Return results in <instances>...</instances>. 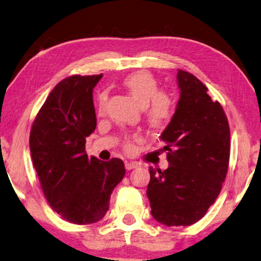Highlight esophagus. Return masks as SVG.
Wrapping results in <instances>:
<instances>
[{"label": "esophagus", "mask_w": 261, "mask_h": 261, "mask_svg": "<svg viewBox=\"0 0 261 261\" xmlns=\"http://www.w3.org/2000/svg\"><path fill=\"white\" fill-rule=\"evenodd\" d=\"M138 167L137 162H125V168L126 170H131V169H135Z\"/></svg>", "instance_id": "obj_1"}]
</instances>
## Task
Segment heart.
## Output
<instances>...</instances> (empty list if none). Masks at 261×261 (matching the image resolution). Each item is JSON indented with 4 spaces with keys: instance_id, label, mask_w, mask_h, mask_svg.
<instances>
[{
    "instance_id": "b5f03b06",
    "label": "heart",
    "mask_w": 261,
    "mask_h": 261,
    "mask_svg": "<svg viewBox=\"0 0 261 261\" xmlns=\"http://www.w3.org/2000/svg\"><path fill=\"white\" fill-rule=\"evenodd\" d=\"M125 87L132 98L138 102L141 108L145 109L146 119L153 127L167 125L174 113V100L166 92L159 91V83L155 76L148 71H137L125 76L123 80ZM108 101V94L102 92L98 95V112L104 113ZM127 151L134 149L130 139H126L124 144Z\"/></svg>"
}]
</instances>
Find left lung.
I'll return each instance as SVG.
<instances>
[{
	"instance_id": "obj_1",
	"label": "left lung",
	"mask_w": 261,
	"mask_h": 261,
	"mask_svg": "<svg viewBox=\"0 0 261 261\" xmlns=\"http://www.w3.org/2000/svg\"><path fill=\"white\" fill-rule=\"evenodd\" d=\"M179 100L161 135L169 167H150L146 196L151 215L166 226H190L215 202L228 170L230 131L219 101L192 73H177Z\"/></svg>"
}]
</instances>
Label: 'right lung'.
I'll return each instance as SVG.
<instances>
[{"instance_id":"right-lung-1","label":"right lung","mask_w":261,"mask_h":261,"mask_svg":"<svg viewBox=\"0 0 261 261\" xmlns=\"http://www.w3.org/2000/svg\"><path fill=\"white\" fill-rule=\"evenodd\" d=\"M102 74L72 75L52 90L33 123L29 148L43 195L62 219L90 225L104 218L122 160L87 156L86 137L97 126L93 89Z\"/></svg>"}]
</instances>
